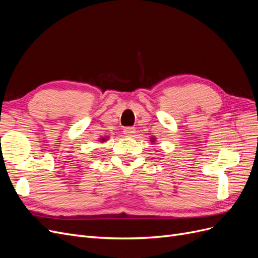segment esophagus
Here are the masks:
<instances>
[{"mask_svg":"<svg viewBox=\"0 0 258 258\" xmlns=\"http://www.w3.org/2000/svg\"><path fill=\"white\" fill-rule=\"evenodd\" d=\"M123 134L127 137H132L136 134V129L134 127H126L123 129Z\"/></svg>","mask_w":258,"mask_h":258,"instance_id":"34e87169","label":"esophagus"}]
</instances>
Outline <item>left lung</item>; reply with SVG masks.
<instances>
[{"label":"left lung","instance_id":"left-lung-1","mask_svg":"<svg viewBox=\"0 0 258 258\" xmlns=\"http://www.w3.org/2000/svg\"><path fill=\"white\" fill-rule=\"evenodd\" d=\"M151 140H152V142H154V140H155V139H154V138H152Z\"/></svg>","mask_w":258,"mask_h":258}]
</instances>
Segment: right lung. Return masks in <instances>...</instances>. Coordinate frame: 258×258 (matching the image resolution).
<instances>
[{
    "mask_svg": "<svg viewBox=\"0 0 258 258\" xmlns=\"http://www.w3.org/2000/svg\"><path fill=\"white\" fill-rule=\"evenodd\" d=\"M101 140V141H102V142H104L105 141V140H107L106 138H102V139H100Z\"/></svg>",
    "mask_w": 258,
    "mask_h": 258,
    "instance_id": "1",
    "label": "right lung"
}]
</instances>
